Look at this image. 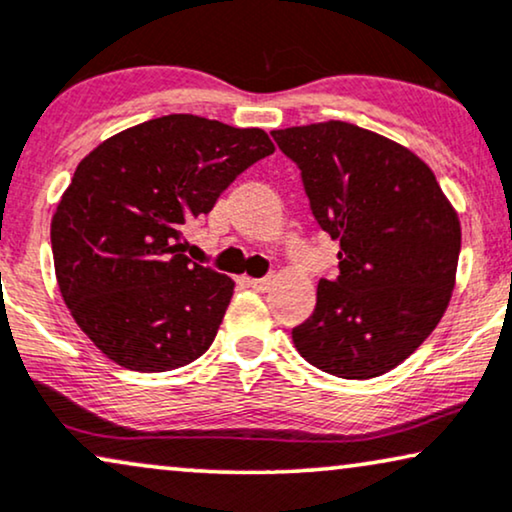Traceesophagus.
I'll list each match as a JSON object with an SVG mask.
<instances>
[{
  "instance_id": "obj_1",
  "label": "esophagus",
  "mask_w": 512,
  "mask_h": 512,
  "mask_svg": "<svg viewBox=\"0 0 512 512\" xmlns=\"http://www.w3.org/2000/svg\"><path fill=\"white\" fill-rule=\"evenodd\" d=\"M245 283L255 290H267L271 286V278L269 276L267 278H245Z\"/></svg>"
}]
</instances>
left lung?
Masks as SVG:
<instances>
[{
    "label": "left lung",
    "instance_id": "1",
    "mask_svg": "<svg viewBox=\"0 0 512 512\" xmlns=\"http://www.w3.org/2000/svg\"><path fill=\"white\" fill-rule=\"evenodd\" d=\"M316 224L340 241L335 278L293 328L321 371L366 380L392 371L435 331L451 300L461 224L435 174L404 146L340 120L276 129Z\"/></svg>",
    "mask_w": 512,
    "mask_h": 512
}]
</instances>
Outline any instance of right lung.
I'll list each match as a JSON object with an SVG mask.
<instances>
[{
	"label": "right lung",
	"mask_w": 512,
	"mask_h": 512,
	"mask_svg": "<svg viewBox=\"0 0 512 512\" xmlns=\"http://www.w3.org/2000/svg\"><path fill=\"white\" fill-rule=\"evenodd\" d=\"M274 153L262 129L163 115L115 134L77 165L51 219L56 281L84 335L139 373L208 352L234 281L184 255V226Z\"/></svg>",
	"instance_id": "right-lung-1"
}]
</instances>
